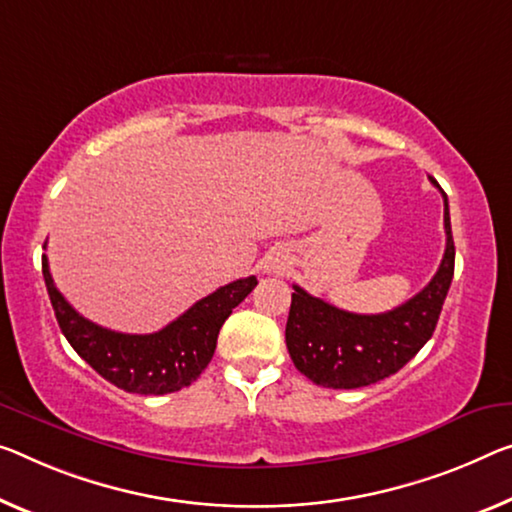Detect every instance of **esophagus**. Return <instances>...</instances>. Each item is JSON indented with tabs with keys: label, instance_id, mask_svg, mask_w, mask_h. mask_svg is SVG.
<instances>
[{
	"label": "esophagus",
	"instance_id": "esophagus-1",
	"mask_svg": "<svg viewBox=\"0 0 512 512\" xmlns=\"http://www.w3.org/2000/svg\"><path fill=\"white\" fill-rule=\"evenodd\" d=\"M286 263H288V258L283 256L281 251H274V254L267 256V261H265V272H270V274H279V272L286 270Z\"/></svg>",
	"mask_w": 512,
	"mask_h": 512
}]
</instances>
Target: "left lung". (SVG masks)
Instances as JSON below:
<instances>
[{
  "label": "left lung",
  "mask_w": 512,
  "mask_h": 512,
  "mask_svg": "<svg viewBox=\"0 0 512 512\" xmlns=\"http://www.w3.org/2000/svg\"><path fill=\"white\" fill-rule=\"evenodd\" d=\"M439 192L444 196V258L435 277L412 300L387 313L361 316L336 309L293 286L286 345L297 371L318 387L359 389L380 382L398 373L435 332L455 267L448 201L442 187Z\"/></svg>",
  "instance_id": "left-lung-1"
}]
</instances>
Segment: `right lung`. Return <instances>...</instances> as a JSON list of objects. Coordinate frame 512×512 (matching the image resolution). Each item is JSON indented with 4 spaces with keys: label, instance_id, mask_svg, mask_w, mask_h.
<instances>
[{
    "label": "right lung",
    "instance_id": "1",
    "mask_svg": "<svg viewBox=\"0 0 512 512\" xmlns=\"http://www.w3.org/2000/svg\"><path fill=\"white\" fill-rule=\"evenodd\" d=\"M43 277L54 316L77 355L114 387L141 396L190 387L215 355L224 320L258 283L256 277L226 283L155 334H121L86 320L66 302L54 286L45 254Z\"/></svg>",
    "mask_w": 512,
    "mask_h": 512
}]
</instances>
